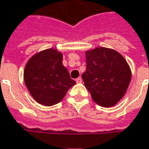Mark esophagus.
Segmentation results:
<instances>
[{"label": "esophagus", "instance_id": "esophagus-1", "mask_svg": "<svg viewBox=\"0 0 149 149\" xmlns=\"http://www.w3.org/2000/svg\"><path fill=\"white\" fill-rule=\"evenodd\" d=\"M76 82H77V84H81V83L83 82V80H82V78L79 77H77V78L76 79Z\"/></svg>", "mask_w": 149, "mask_h": 149}]
</instances>
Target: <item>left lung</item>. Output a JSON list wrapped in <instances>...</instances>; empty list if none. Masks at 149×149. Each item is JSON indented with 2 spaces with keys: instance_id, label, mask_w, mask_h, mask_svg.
<instances>
[{
  "instance_id": "left-lung-1",
  "label": "left lung",
  "mask_w": 149,
  "mask_h": 149,
  "mask_svg": "<svg viewBox=\"0 0 149 149\" xmlns=\"http://www.w3.org/2000/svg\"><path fill=\"white\" fill-rule=\"evenodd\" d=\"M84 85L94 102L109 107L119 102L128 88L131 72L125 58L115 50L96 47L86 52Z\"/></svg>"
}]
</instances>
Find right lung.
Returning <instances> with one entry per match:
<instances>
[{
    "instance_id": "right-lung-1",
    "label": "right lung",
    "mask_w": 149,
    "mask_h": 149,
    "mask_svg": "<svg viewBox=\"0 0 149 149\" xmlns=\"http://www.w3.org/2000/svg\"><path fill=\"white\" fill-rule=\"evenodd\" d=\"M62 54L54 48L42 51L27 62L24 83L32 97L44 106L61 102L76 84L62 64Z\"/></svg>"
}]
</instances>
